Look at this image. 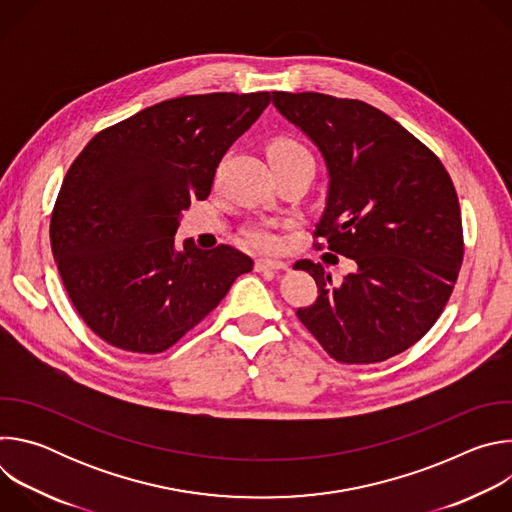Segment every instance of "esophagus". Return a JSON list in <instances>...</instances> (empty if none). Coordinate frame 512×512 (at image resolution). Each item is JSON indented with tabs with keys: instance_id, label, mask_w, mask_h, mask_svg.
<instances>
[{
	"instance_id": "34e87169",
	"label": "esophagus",
	"mask_w": 512,
	"mask_h": 512,
	"mask_svg": "<svg viewBox=\"0 0 512 512\" xmlns=\"http://www.w3.org/2000/svg\"><path fill=\"white\" fill-rule=\"evenodd\" d=\"M289 265L285 261L277 259H257L255 261V271H285Z\"/></svg>"
}]
</instances>
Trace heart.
<instances>
[{
  "label": "heart",
  "mask_w": 512,
  "mask_h": 512,
  "mask_svg": "<svg viewBox=\"0 0 512 512\" xmlns=\"http://www.w3.org/2000/svg\"><path fill=\"white\" fill-rule=\"evenodd\" d=\"M271 164H287L296 160H312L310 152L296 139L277 137L269 143ZM245 239L261 251H279L283 247V237L273 223H257L245 229Z\"/></svg>",
  "instance_id": "1"
}]
</instances>
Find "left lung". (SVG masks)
<instances>
[{"instance_id": "obj_1", "label": "left lung", "mask_w": 512, "mask_h": 512, "mask_svg": "<svg viewBox=\"0 0 512 512\" xmlns=\"http://www.w3.org/2000/svg\"><path fill=\"white\" fill-rule=\"evenodd\" d=\"M328 166L317 239L356 263L334 283L322 263L302 259L318 300L300 322L344 364L383 362L413 346L444 312L464 259L454 182L427 145L373 105L322 93H273Z\"/></svg>"}]
</instances>
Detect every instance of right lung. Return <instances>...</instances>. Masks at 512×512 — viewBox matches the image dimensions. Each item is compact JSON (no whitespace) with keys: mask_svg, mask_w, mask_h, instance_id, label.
<instances>
[{"mask_svg":"<svg viewBox=\"0 0 512 512\" xmlns=\"http://www.w3.org/2000/svg\"><path fill=\"white\" fill-rule=\"evenodd\" d=\"M271 95H186L99 131L70 164L50 216L66 294L107 344L158 354L227 296L253 259L231 245L174 243L182 212L210 194L231 145Z\"/></svg>","mask_w":512,"mask_h":512,"instance_id":"add662e5","label":"right lung"}]
</instances>
